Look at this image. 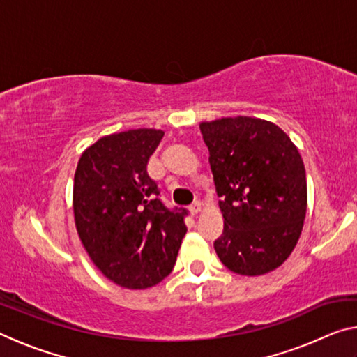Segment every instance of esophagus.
Listing matches in <instances>:
<instances>
[{
    "mask_svg": "<svg viewBox=\"0 0 357 357\" xmlns=\"http://www.w3.org/2000/svg\"><path fill=\"white\" fill-rule=\"evenodd\" d=\"M189 211L192 213V215H197V214L200 213V211H202V203H200V202L192 203V204H190V208H189Z\"/></svg>",
    "mask_w": 357,
    "mask_h": 357,
    "instance_id": "34e87169",
    "label": "esophagus"
}]
</instances>
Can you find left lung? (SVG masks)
Listing matches in <instances>:
<instances>
[{"instance_id":"left-lung-1","label":"left lung","mask_w":357,"mask_h":357,"mask_svg":"<svg viewBox=\"0 0 357 357\" xmlns=\"http://www.w3.org/2000/svg\"><path fill=\"white\" fill-rule=\"evenodd\" d=\"M200 130L223 214L215 253L241 275L274 271L304 227L307 181L298 148L279 126L258 118H222Z\"/></svg>"}]
</instances>
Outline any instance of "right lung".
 Listing matches in <instances>:
<instances>
[{"mask_svg":"<svg viewBox=\"0 0 357 357\" xmlns=\"http://www.w3.org/2000/svg\"><path fill=\"white\" fill-rule=\"evenodd\" d=\"M162 137L155 129L102 137L77 165L78 236L100 273L124 288L143 289L164 280L187 231V209L167 208L146 170Z\"/></svg>","mask_w":357,"mask_h":357,"instance_id":"right-lung-1","label":"right lung"}]
</instances>
